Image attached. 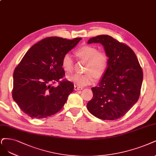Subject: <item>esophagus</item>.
<instances>
[{"label":"esophagus","instance_id":"34e87169","mask_svg":"<svg viewBox=\"0 0 156 156\" xmlns=\"http://www.w3.org/2000/svg\"><path fill=\"white\" fill-rule=\"evenodd\" d=\"M74 89L75 90H82V89H83V87H78V86H77V85H74Z\"/></svg>","mask_w":156,"mask_h":156}]
</instances>
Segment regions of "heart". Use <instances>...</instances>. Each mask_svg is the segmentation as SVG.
Returning a JSON list of instances; mask_svg holds the SVG:
<instances>
[{
	"instance_id": "1",
	"label": "heart",
	"mask_w": 156,
	"mask_h": 156,
	"mask_svg": "<svg viewBox=\"0 0 156 156\" xmlns=\"http://www.w3.org/2000/svg\"><path fill=\"white\" fill-rule=\"evenodd\" d=\"M75 54L78 58L87 61L83 74L69 75L67 80L76 85L83 86L93 84L96 78L100 79L105 74L108 66L109 59L104 52L99 51L93 45H83L79 48ZM62 67L67 73L73 72L74 69V60L70 53L63 55L62 60Z\"/></svg>"
}]
</instances>
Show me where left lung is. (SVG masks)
<instances>
[{
	"label": "left lung",
	"instance_id": "8db88e82",
	"mask_svg": "<svg viewBox=\"0 0 156 156\" xmlns=\"http://www.w3.org/2000/svg\"><path fill=\"white\" fill-rule=\"evenodd\" d=\"M87 43L101 44L109 59L107 70L100 83L91 88L93 97L87 103V109L99 119H118L139 99L142 68L133 50L111 36H96Z\"/></svg>",
	"mask_w": 156,
	"mask_h": 156
}]
</instances>
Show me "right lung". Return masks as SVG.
Returning <instances> with one entry per match:
<instances>
[{"label": "right lung", "instance_id": "obj_1", "mask_svg": "<svg viewBox=\"0 0 156 156\" xmlns=\"http://www.w3.org/2000/svg\"><path fill=\"white\" fill-rule=\"evenodd\" d=\"M82 38H45L27 51L13 73L12 96L25 114L33 118L49 117L60 111L74 89L65 76L62 60ZM56 81L59 85H52Z\"/></svg>", "mask_w": 156, "mask_h": 156}]
</instances>
